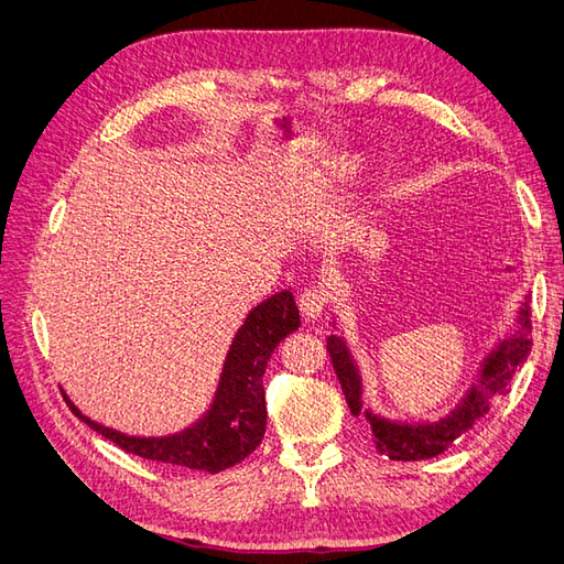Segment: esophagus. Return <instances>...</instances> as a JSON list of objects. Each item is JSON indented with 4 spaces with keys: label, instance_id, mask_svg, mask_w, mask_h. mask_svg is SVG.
<instances>
[{
    "label": "esophagus",
    "instance_id": "34e87169",
    "mask_svg": "<svg viewBox=\"0 0 564 564\" xmlns=\"http://www.w3.org/2000/svg\"><path fill=\"white\" fill-rule=\"evenodd\" d=\"M327 303L329 299L322 286H305L299 296V308L308 319H317L327 308Z\"/></svg>",
    "mask_w": 564,
    "mask_h": 564
}]
</instances>
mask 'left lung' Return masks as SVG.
Listing matches in <instances>:
<instances>
[{
    "label": "left lung",
    "mask_w": 564,
    "mask_h": 564,
    "mask_svg": "<svg viewBox=\"0 0 564 564\" xmlns=\"http://www.w3.org/2000/svg\"><path fill=\"white\" fill-rule=\"evenodd\" d=\"M529 332H532V322H529V296H524L522 308L518 311L513 334L501 338L497 348L485 357L480 365V379H477V386L473 383L468 388L466 395L460 398V402L445 419L425 423H400L369 412L362 404L360 369H357L346 340L332 334L327 338V350L350 412L355 416L365 412L371 425L373 445H377V449L392 460H421L433 458L445 452L449 445H454L456 437L468 433L473 429V423L489 412L494 395H506L516 369L527 360V352L532 348Z\"/></svg>",
    "instance_id": "8db88e82"
}]
</instances>
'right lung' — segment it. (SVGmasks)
<instances>
[{"label": "right lung", "mask_w": 564, "mask_h": 564, "mask_svg": "<svg viewBox=\"0 0 564 564\" xmlns=\"http://www.w3.org/2000/svg\"><path fill=\"white\" fill-rule=\"evenodd\" d=\"M299 327L301 315L289 289L256 305L232 338L209 412L191 429L174 435H124L84 416L70 400L67 402L89 429L112 440L129 454L207 473L226 470L261 445L268 419L263 373L272 350Z\"/></svg>", "instance_id": "add662e5"}]
</instances>
